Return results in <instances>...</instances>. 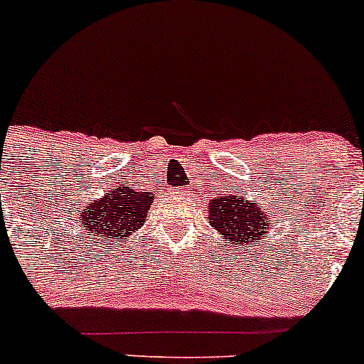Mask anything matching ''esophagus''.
I'll return each instance as SVG.
<instances>
[{"mask_svg": "<svg viewBox=\"0 0 364 364\" xmlns=\"http://www.w3.org/2000/svg\"><path fill=\"white\" fill-rule=\"evenodd\" d=\"M176 192L181 193V196H186V190H185V188H183V190H176Z\"/></svg>", "mask_w": 364, "mask_h": 364, "instance_id": "esophagus-1", "label": "esophagus"}]
</instances>
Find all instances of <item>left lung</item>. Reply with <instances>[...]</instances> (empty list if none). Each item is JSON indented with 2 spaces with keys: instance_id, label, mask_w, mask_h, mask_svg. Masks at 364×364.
<instances>
[{
  "instance_id": "left-lung-1",
  "label": "left lung",
  "mask_w": 364,
  "mask_h": 364,
  "mask_svg": "<svg viewBox=\"0 0 364 364\" xmlns=\"http://www.w3.org/2000/svg\"><path fill=\"white\" fill-rule=\"evenodd\" d=\"M211 228L225 236L228 243L249 247L268 232V220L259 204L247 203L240 196H224L210 203L208 215Z\"/></svg>"
}]
</instances>
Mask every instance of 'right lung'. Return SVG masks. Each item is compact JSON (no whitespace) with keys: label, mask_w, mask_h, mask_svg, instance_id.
<instances>
[{"label":"right lung","mask_w":364,"mask_h":364,"mask_svg":"<svg viewBox=\"0 0 364 364\" xmlns=\"http://www.w3.org/2000/svg\"><path fill=\"white\" fill-rule=\"evenodd\" d=\"M153 192H139L135 186H119L117 190L92 203L80 215V224L92 231L97 243L128 242L129 235L142 228L149 213Z\"/></svg>","instance_id":"right-lung-1"}]
</instances>
